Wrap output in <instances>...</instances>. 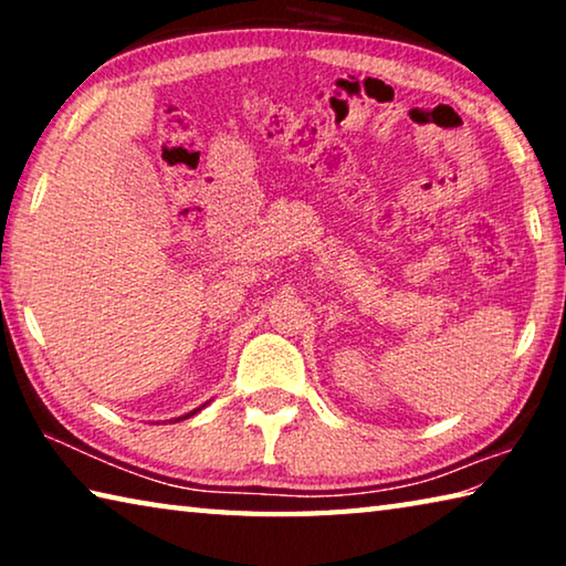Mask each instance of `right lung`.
<instances>
[{
    "instance_id": "obj_1",
    "label": "right lung",
    "mask_w": 566,
    "mask_h": 566,
    "mask_svg": "<svg viewBox=\"0 0 566 566\" xmlns=\"http://www.w3.org/2000/svg\"><path fill=\"white\" fill-rule=\"evenodd\" d=\"M202 407H207V405H202ZM202 407H197V409H191V411H189V415H185V417H177V419H175V421H179V419H189V417H195V415H197V411H202Z\"/></svg>"
}]
</instances>
